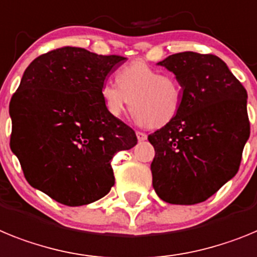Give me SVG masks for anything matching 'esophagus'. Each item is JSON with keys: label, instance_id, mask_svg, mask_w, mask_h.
Here are the masks:
<instances>
[{"label": "esophagus", "instance_id": "esophagus-1", "mask_svg": "<svg viewBox=\"0 0 257 257\" xmlns=\"http://www.w3.org/2000/svg\"><path fill=\"white\" fill-rule=\"evenodd\" d=\"M136 135H137V138H138V141H140V142L146 141V140H147V135H146V133H144V132L137 131V132H136Z\"/></svg>", "mask_w": 257, "mask_h": 257}]
</instances>
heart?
Here are the masks:
<instances>
[{
	"mask_svg": "<svg viewBox=\"0 0 257 257\" xmlns=\"http://www.w3.org/2000/svg\"><path fill=\"white\" fill-rule=\"evenodd\" d=\"M101 98L106 111L113 117L125 112L132 101L136 121L162 128L181 111L182 88L175 75L162 73L142 61H133L117 71V84H102Z\"/></svg>",
	"mask_w": 257,
	"mask_h": 257,
	"instance_id": "heart-1",
	"label": "heart"
}]
</instances>
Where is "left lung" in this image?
Returning a JSON list of instances; mask_svg holds the SVG:
<instances>
[{
    "instance_id": "1",
    "label": "left lung",
    "mask_w": 257,
    "mask_h": 257,
    "mask_svg": "<svg viewBox=\"0 0 257 257\" xmlns=\"http://www.w3.org/2000/svg\"><path fill=\"white\" fill-rule=\"evenodd\" d=\"M159 66L182 88L181 111L149 136L155 149L153 186L171 204H196L236 175L249 137L247 91L224 61L184 51Z\"/></svg>"
}]
</instances>
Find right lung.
Segmentation results:
<instances>
[{
    "label": "right lung",
    "instance_id": "1",
    "mask_svg": "<svg viewBox=\"0 0 257 257\" xmlns=\"http://www.w3.org/2000/svg\"><path fill=\"white\" fill-rule=\"evenodd\" d=\"M86 49H55L24 71L10 101V147L31 186L64 206L101 199L115 184L111 159L137 145L135 131L107 112L106 77L125 62Z\"/></svg>",
    "mask_w": 257,
    "mask_h": 257
}]
</instances>
